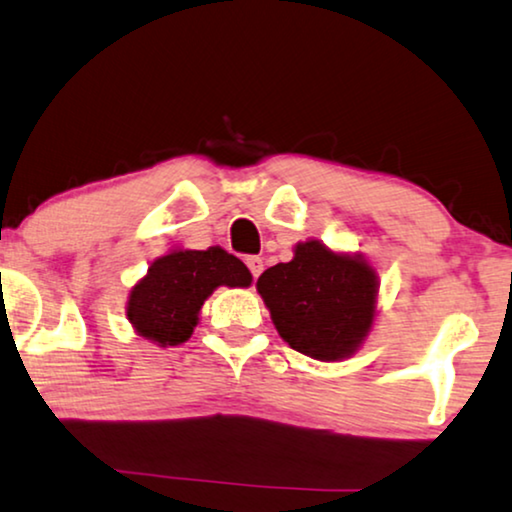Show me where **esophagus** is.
Listing matches in <instances>:
<instances>
[{
	"instance_id": "1",
	"label": "esophagus",
	"mask_w": 512,
	"mask_h": 512,
	"mask_svg": "<svg viewBox=\"0 0 512 512\" xmlns=\"http://www.w3.org/2000/svg\"><path fill=\"white\" fill-rule=\"evenodd\" d=\"M245 264H248L252 278H257L264 271V260H262V257H257V255L248 257V260H245Z\"/></svg>"
}]
</instances>
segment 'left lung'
Returning a JSON list of instances; mask_svg holds the SVG:
<instances>
[{
  "label": "left lung",
  "instance_id": "8db88e82",
  "mask_svg": "<svg viewBox=\"0 0 512 512\" xmlns=\"http://www.w3.org/2000/svg\"><path fill=\"white\" fill-rule=\"evenodd\" d=\"M257 292L278 335L320 363L363 349L379 316V276L360 252L332 250L318 238L292 248V260L269 267Z\"/></svg>",
  "mask_w": 512,
  "mask_h": 512
}]
</instances>
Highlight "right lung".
I'll use <instances>...</instances> for the list:
<instances>
[{"label": "right lung", "instance_id": "obj_1", "mask_svg": "<svg viewBox=\"0 0 512 512\" xmlns=\"http://www.w3.org/2000/svg\"><path fill=\"white\" fill-rule=\"evenodd\" d=\"M250 283L248 267L220 245L170 248L128 292L126 318L135 335L161 349L180 346L194 335L203 302L217 288H248Z\"/></svg>", "mask_w": 512, "mask_h": 512}]
</instances>
